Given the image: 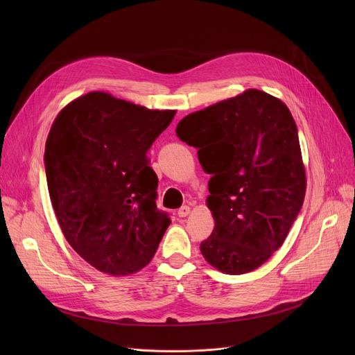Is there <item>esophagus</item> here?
<instances>
[{
    "label": "esophagus",
    "instance_id": "esophagus-1",
    "mask_svg": "<svg viewBox=\"0 0 355 355\" xmlns=\"http://www.w3.org/2000/svg\"><path fill=\"white\" fill-rule=\"evenodd\" d=\"M177 214H178V217H187L190 214V207L189 206H182L181 209H178Z\"/></svg>",
    "mask_w": 355,
    "mask_h": 355
}]
</instances>
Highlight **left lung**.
<instances>
[{
	"label": "left lung",
	"instance_id": "left-lung-1",
	"mask_svg": "<svg viewBox=\"0 0 355 355\" xmlns=\"http://www.w3.org/2000/svg\"><path fill=\"white\" fill-rule=\"evenodd\" d=\"M177 135L198 149L202 170L211 174L206 202L216 225L200 245L204 259L227 275L262 266L282 246L306 191L291 110L248 89L182 118Z\"/></svg>",
	"mask_w": 355,
	"mask_h": 355
}]
</instances>
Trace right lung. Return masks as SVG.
<instances>
[{
  "instance_id": "add662e5",
  "label": "right lung",
  "mask_w": 355,
  "mask_h": 355,
  "mask_svg": "<svg viewBox=\"0 0 355 355\" xmlns=\"http://www.w3.org/2000/svg\"><path fill=\"white\" fill-rule=\"evenodd\" d=\"M174 115L89 92L50 128L44 164L51 206L69 245L99 272H139L170 226L157 209L158 178L146 153Z\"/></svg>"
}]
</instances>
